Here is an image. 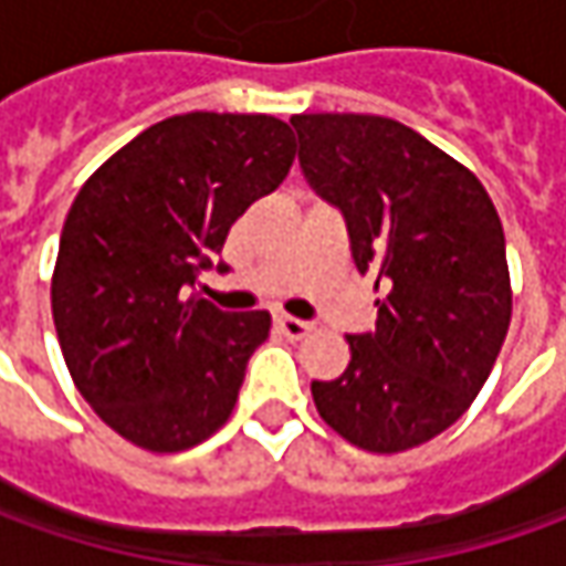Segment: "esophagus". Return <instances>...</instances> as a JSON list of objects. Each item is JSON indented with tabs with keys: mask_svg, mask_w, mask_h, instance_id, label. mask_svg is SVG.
<instances>
[{
	"mask_svg": "<svg viewBox=\"0 0 566 566\" xmlns=\"http://www.w3.org/2000/svg\"><path fill=\"white\" fill-rule=\"evenodd\" d=\"M276 331H280L283 337L302 339V337H308V331H312V324H305V321H298V317L280 315V317H276Z\"/></svg>",
	"mask_w": 566,
	"mask_h": 566,
	"instance_id": "34e87169",
	"label": "esophagus"
}]
</instances>
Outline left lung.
<instances>
[{
    "mask_svg": "<svg viewBox=\"0 0 566 566\" xmlns=\"http://www.w3.org/2000/svg\"><path fill=\"white\" fill-rule=\"evenodd\" d=\"M298 164L346 220L375 273L378 324L349 339V368L312 380L321 419L349 444L400 453L441 434L489 380L511 327L501 217L467 166L402 122L293 116Z\"/></svg>",
    "mask_w": 566,
    "mask_h": 566,
    "instance_id": "obj_1",
    "label": "left lung"
}]
</instances>
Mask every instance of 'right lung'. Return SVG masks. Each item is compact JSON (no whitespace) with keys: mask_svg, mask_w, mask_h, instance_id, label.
I'll return each instance as SVG.
<instances>
[{"mask_svg":"<svg viewBox=\"0 0 566 566\" xmlns=\"http://www.w3.org/2000/svg\"><path fill=\"white\" fill-rule=\"evenodd\" d=\"M293 160L286 122L186 113L77 191L53 271L55 334L81 397L125 441L179 453L229 419L271 315L220 312L191 290Z\"/></svg>","mask_w":566,"mask_h":566,"instance_id":"right-lung-1","label":"right lung"}]
</instances>
